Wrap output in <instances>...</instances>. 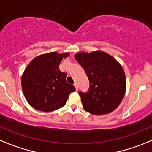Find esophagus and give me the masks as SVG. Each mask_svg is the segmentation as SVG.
<instances>
[{
    "label": "esophagus",
    "instance_id": "34e87169",
    "mask_svg": "<svg viewBox=\"0 0 152 152\" xmlns=\"http://www.w3.org/2000/svg\"><path fill=\"white\" fill-rule=\"evenodd\" d=\"M74 86H75V88H76V90H78V86H77V83H74Z\"/></svg>",
    "mask_w": 152,
    "mask_h": 152
}]
</instances>
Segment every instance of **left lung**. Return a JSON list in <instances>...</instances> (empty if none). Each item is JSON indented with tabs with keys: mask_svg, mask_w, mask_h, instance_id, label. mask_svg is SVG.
Here are the masks:
<instances>
[{
	"mask_svg": "<svg viewBox=\"0 0 152 152\" xmlns=\"http://www.w3.org/2000/svg\"><path fill=\"white\" fill-rule=\"evenodd\" d=\"M75 58L84 68L90 82L87 92H79L83 108L95 115L107 114L115 110L126 91L122 66L112 56L101 50L77 53Z\"/></svg>",
	"mask_w": 152,
	"mask_h": 152,
	"instance_id": "1",
	"label": "left lung"
}]
</instances>
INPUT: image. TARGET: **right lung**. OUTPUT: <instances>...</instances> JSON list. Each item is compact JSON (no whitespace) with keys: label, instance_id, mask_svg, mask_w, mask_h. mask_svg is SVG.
I'll return each instance as SVG.
<instances>
[{"label":"right lung","instance_id":"1","mask_svg":"<svg viewBox=\"0 0 152 152\" xmlns=\"http://www.w3.org/2000/svg\"><path fill=\"white\" fill-rule=\"evenodd\" d=\"M68 53L50 52L34 58L22 76V88L26 99L32 107L50 112L65 105L73 85L66 83V73L60 70L59 65Z\"/></svg>","mask_w":152,"mask_h":152}]
</instances>
